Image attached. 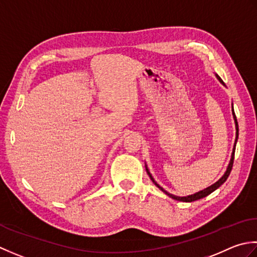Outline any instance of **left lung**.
<instances>
[{"mask_svg":"<svg viewBox=\"0 0 257 257\" xmlns=\"http://www.w3.org/2000/svg\"><path fill=\"white\" fill-rule=\"evenodd\" d=\"M215 76L217 77V80H218L219 82H221L222 84L225 86L224 82L222 81V78L219 77L217 74H215ZM232 114H233V118H234V123H235V130H236V136H235V143H234V146H233V152H232V155H231V160H229V163H228V165H227V167H226V171L224 172L223 176H222L221 179H219L217 182L214 183V184H212L211 186H208V187H206V188H204V190H202V191H200V192L194 193V194H192V195H187V196H176V195H173V194H171V193H169L167 191H165L163 187L160 186V185L158 184V183L155 182V180L153 179V176H152V174H151L150 171H149V167H148V165L145 164L146 172H148V174H149V176H150V179L152 180V182H153L154 184H155L156 186H158L162 192H164L167 196H170L171 198H173V200L181 201V202H194V201L200 200V198H203V197H205V196L209 195V194H211V193H213L214 191L217 190V188H218L219 186H221L225 181L227 180V177H228V175H229V173H231V171H232V166H233V162H234V154H235V146H236V142H237V140H238V124H237L236 116H235V113H234L233 103H232Z\"/></svg>","mask_w":257,"mask_h":257,"instance_id":"left-lung-1","label":"left lung"}]
</instances>
